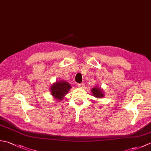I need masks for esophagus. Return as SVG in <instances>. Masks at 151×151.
<instances>
[{
	"mask_svg": "<svg viewBox=\"0 0 151 151\" xmlns=\"http://www.w3.org/2000/svg\"><path fill=\"white\" fill-rule=\"evenodd\" d=\"M78 88H84V86H85V84H84V83H81V84H78Z\"/></svg>",
	"mask_w": 151,
	"mask_h": 151,
	"instance_id": "esophagus-1",
	"label": "esophagus"
}]
</instances>
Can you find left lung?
<instances>
[{
  "label": "left lung",
  "mask_w": 151,
  "mask_h": 151,
  "mask_svg": "<svg viewBox=\"0 0 151 151\" xmlns=\"http://www.w3.org/2000/svg\"><path fill=\"white\" fill-rule=\"evenodd\" d=\"M91 91L92 95L97 99H102L104 97V93L103 90L101 88H99V86H96L95 87L93 88Z\"/></svg>",
  "instance_id": "1"
}]
</instances>
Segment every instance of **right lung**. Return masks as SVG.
<instances>
[{
    "instance_id": "right-lung-1",
    "label": "right lung",
    "mask_w": 151,
    "mask_h": 151,
    "mask_svg": "<svg viewBox=\"0 0 151 151\" xmlns=\"http://www.w3.org/2000/svg\"><path fill=\"white\" fill-rule=\"evenodd\" d=\"M71 86L65 81H58L53 83L50 88V94L52 97L60 102L62 101L64 97L68 93Z\"/></svg>"
}]
</instances>
